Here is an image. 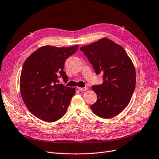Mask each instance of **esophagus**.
Returning <instances> with one entry per match:
<instances>
[{
	"mask_svg": "<svg viewBox=\"0 0 159 159\" xmlns=\"http://www.w3.org/2000/svg\"><path fill=\"white\" fill-rule=\"evenodd\" d=\"M78 89L80 91H85L86 90H87V87H78Z\"/></svg>",
	"mask_w": 159,
	"mask_h": 159,
	"instance_id": "1",
	"label": "esophagus"
}]
</instances>
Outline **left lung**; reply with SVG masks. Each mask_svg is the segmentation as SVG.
Segmentation results:
<instances>
[{"label": "left lung", "mask_w": 159, "mask_h": 159, "mask_svg": "<svg viewBox=\"0 0 159 159\" xmlns=\"http://www.w3.org/2000/svg\"><path fill=\"white\" fill-rule=\"evenodd\" d=\"M95 73L103 74V83L94 85L97 94L95 103L90 105L94 114L103 118L118 115L129 104L136 84L134 65L125 50L109 39L81 47Z\"/></svg>", "instance_id": "1"}]
</instances>
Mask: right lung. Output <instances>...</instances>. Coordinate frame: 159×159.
<instances>
[{
	"label": "right lung",
	"mask_w": 159,
	"mask_h": 159,
	"mask_svg": "<svg viewBox=\"0 0 159 159\" xmlns=\"http://www.w3.org/2000/svg\"><path fill=\"white\" fill-rule=\"evenodd\" d=\"M78 48V45L44 46L26 59L20 74V93L26 106L36 117L53 122L65 115L75 90L57 83L61 78L67 82L65 62Z\"/></svg>",
	"instance_id": "right-lung-1"
}]
</instances>
